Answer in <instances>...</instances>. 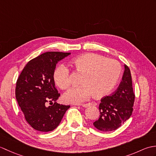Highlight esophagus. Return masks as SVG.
I'll list each match as a JSON object with an SVG mask.
<instances>
[{
  "mask_svg": "<svg viewBox=\"0 0 156 156\" xmlns=\"http://www.w3.org/2000/svg\"><path fill=\"white\" fill-rule=\"evenodd\" d=\"M79 105L82 106V107H90V106H96L97 105V103L94 102H88V103H87V104H80Z\"/></svg>",
  "mask_w": 156,
  "mask_h": 156,
  "instance_id": "obj_1",
  "label": "esophagus"
}]
</instances>
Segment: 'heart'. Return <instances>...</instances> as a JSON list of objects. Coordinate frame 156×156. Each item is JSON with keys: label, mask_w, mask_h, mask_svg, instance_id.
I'll return each mask as SVG.
<instances>
[{"label": "heart", "mask_w": 156, "mask_h": 156, "mask_svg": "<svg viewBox=\"0 0 156 156\" xmlns=\"http://www.w3.org/2000/svg\"><path fill=\"white\" fill-rule=\"evenodd\" d=\"M76 70L82 73L81 84L71 88L64 95V100L79 104L87 101L93 94L101 98L110 92L120 78L121 66L115 59L88 53L78 56L72 60ZM54 80L59 88L66 90L70 86L69 70L64 64H59L54 73Z\"/></svg>", "instance_id": "b5f03b06"}]
</instances>
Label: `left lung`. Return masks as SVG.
Here are the masks:
<instances>
[{"instance_id": "1", "label": "left lung", "mask_w": 156, "mask_h": 156, "mask_svg": "<svg viewBox=\"0 0 156 156\" xmlns=\"http://www.w3.org/2000/svg\"><path fill=\"white\" fill-rule=\"evenodd\" d=\"M135 97L130 69L125 65L118 88L110 96L101 99L98 107L100 117L94 122V127L105 132L114 131L121 127L132 115Z\"/></svg>"}]
</instances>
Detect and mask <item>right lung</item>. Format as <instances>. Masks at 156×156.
Instances as JSON below:
<instances>
[{
  "mask_svg": "<svg viewBox=\"0 0 156 156\" xmlns=\"http://www.w3.org/2000/svg\"><path fill=\"white\" fill-rule=\"evenodd\" d=\"M69 54L59 51L44 53L27 63L16 80V99L26 121L35 130H54L70 107L55 102L60 94L54 80L57 63ZM48 102L51 105L49 107Z\"/></svg>",
  "mask_w": 156,
  "mask_h": 156,
  "instance_id": "obj_1",
  "label": "right lung"
}]
</instances>
